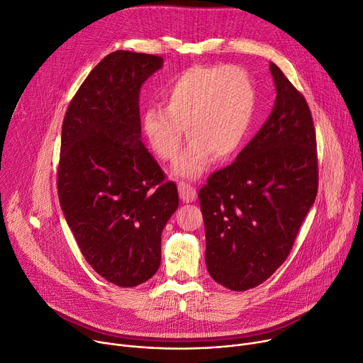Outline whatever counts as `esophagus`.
Wrapping results in <instances>:
<instances>
[{"mask_svg":"<svg viewBox=\"0 0 363 363\" xmlns=\"http://www.w3.org/2000/svg\"><path fill=\"white\" fill-rule=\"evenodd\" d=\"M177 187H179L180 199H182L183 202L189 203V202H194V201H196V198H198V193H196V189H194L193 186H190V184H187V183L180 182Z\"/></svg>","mask_w":363,"mask_h":363,"instance_id":"1","label":"esophagus"}]
</instances>
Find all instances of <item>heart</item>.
<instances>
[{
	"mask_svg": "<svg viewBox=\"0 0 363 363\" xmlns=\"http://www.w3.org/2000/svg\"><path fill=\"white\" fill-rule=\"evenodd\" d=\"M162 103L141 115V130L152 154L174 160L186 133L190 141L172 173L198 179L213 157L228 160L245 145L252 129L257 93L253 78L230 65L191 67L162 90Z\"/></svg>",
	"mask_w": 363,
	"mask_h": 363,
	"instance_id": "b5f03b06",
	"label": "heart"
}]
</instances>
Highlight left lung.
<instances>
[{"label": "left lung", "instance_id": "obj_1", "mask_svg": "<svg viewBox=\"0 0 363 363\" xmlns=\"http://www.w3.org/2000/svg\"><path fill=\"white\" fill-rule=\"evenodd\" d=\"M269 68L276 86L270 116L199 191L206 267L231 291L263 284L286 260L318 189L310 107L281 69Z\"/></svg>", "mask_w": 363, "mask_h": 363}]
</instances>
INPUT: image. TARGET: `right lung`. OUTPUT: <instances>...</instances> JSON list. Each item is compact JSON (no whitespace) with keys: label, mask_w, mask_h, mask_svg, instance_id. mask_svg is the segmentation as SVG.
<instances>
[{"label":"right lung","mask_w":363,"mask_h":363,"mask_svg":"<svg viewBox=\"0 0 363 363\" xmlns=\"http://www.w3.org/2000/svg\"><path fill=\"white\" fill-rule=\"evenodd\" d=\"M161 57L116 50L71 100L62 123L58 194L89 264L122 288L141 285L161 263V233L179 206L173 182L141 139L139 93Z\"/></svg>","instance_id":"1"}]
</instances>
